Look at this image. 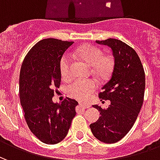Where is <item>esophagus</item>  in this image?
I'll use <instances>...</instances> for the list:
<instances>
[{
  "mask_svg": "<svg viewBox=\"0 0 160 160\" xmlns=\"http://www.w3.org/2000/svg\"><path fill=\"white\" fill-rule=\"evenodd\" d=\"M79 104H80V106H81L82 108H85V109H87V108L90 107V105H89V104H85V103H82V102H80Z\"/></svg>",
  "mask_w": 160,
  "mask_h": 160,
  "instance_id": "1",
  "label": "esophagus"
}]
</instances>
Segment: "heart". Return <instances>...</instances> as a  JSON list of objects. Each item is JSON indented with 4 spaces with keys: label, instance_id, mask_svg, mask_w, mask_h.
Instances as JSON below:
<instances>
[{
    "label": "heart",
    "instance_id": "heart-1",
    "mask_svg": "<svg viewBox=\"0 0 160 160\" xmlns=\"http://www.w3.org/2000/svg\"><path fill=\"white\" fill-rule=\"evenodd\" d=\"M77 56L92 67V73L101 80L110 76L114 69L115 57L111 55L104 56V51L97 46L85 44L76 50ZM60 72L63 79L71 75V61L68 55H64L60 61ZM97 83L93 80H77L70 83L68 92L71 97L79 100H87L97 89Z\"/></svg>",
    "mask_w": 160,
    "mask_h": 160
}]
</instances>
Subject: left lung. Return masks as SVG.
I'll return each mask as SVG.
<instances>
[{
	"label": "left lung",
	"mask_w": 160,
	"mask_h": 160,
	"mask_svg": "<svg viewBox=\"0 0 160 160\" xmlns=\"http://www.w3.org/2000/svg\"><path fill=\"white\" fill-rule=\"evenodd\" d=\"M96 42L111 47L115 67L98 94L101 101L111 100V104L107 109L93 105L100 111V118L90 128L98 140L111 144L122 140L137 119L144 100L145 72L137 53L127 43L115 38Z\"/></svg>",
	"instance_id": "8db88e82"
}]
</instances>
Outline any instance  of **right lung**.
I'll return each mask as SVG.
<instances>
[{"label": "right lung", "mask_w": 160, "mask_h": 160, "mask_svg": "<svg viewBox=\"0 0 160 160\" xmlns=\"http://www.w3.org/2000/svg\"><path fill=\"white\" fill-rule=\"evenodd\" d=\"M73 42L46 38L37 42L25 57L19 73V98L30 130L46 144L66 137L78 102L67 98L53 103L61 84L60 61Z\"/></svg>", "instance_id": "right-lung-1"}]
</instances>
